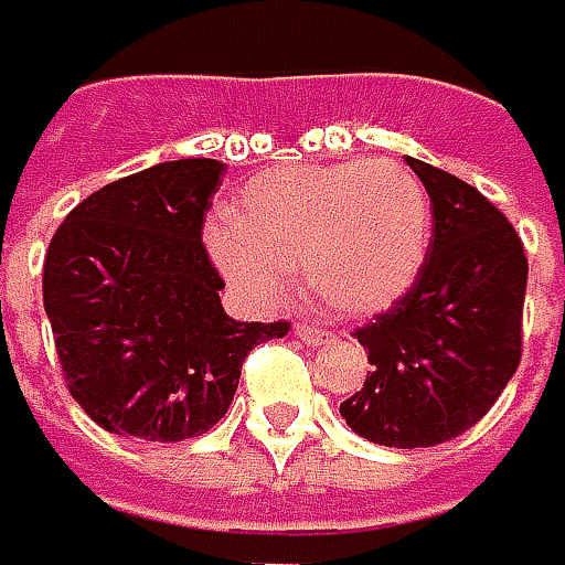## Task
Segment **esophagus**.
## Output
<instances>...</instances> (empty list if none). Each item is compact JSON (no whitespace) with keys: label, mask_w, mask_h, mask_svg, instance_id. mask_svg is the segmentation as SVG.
I'll return each instance as SVG.
<instances>
[{"label":"esophagus","mask_w":565,"mask_h":565,"mask_svg":"<svg viewBox=\"0 0 565 565\" xmlns=\"http://www.w3.org/2000/svg\"><path fill=\"white\" fill-rule=\"evenodd\" d=\"M296 338L308 347H321V343L331 341V331H324V328H318V324H311V321H299L296 324Z\"/></svg>","instance_id":"esophagus-1"}]
</instances>
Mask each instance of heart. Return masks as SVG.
Listing matches in <instances>:
<instances>
[{
	"mask_svg": "<svg viewBox=\"0 0 565 565\" xmlns=\"http://www.w3.org/2000/svg\"><path fill=\"white\" fill-rule=\"evenodd\" d=\"M430 234L418 177L388 160L282 167L244 185L209 244L227 279L260 299L305 273L308 292L338 315H376L408 292Z\"/></svg>",
	"mask_w": 565,
	"mask_h": 565,
	"instance_id": "obj_1",
	"label": "heart"
}]
</instances>
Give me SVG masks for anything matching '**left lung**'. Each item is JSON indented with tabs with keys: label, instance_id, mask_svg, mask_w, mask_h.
<instances>
[{
	"label": "left lung",
	"instance_id": "left-lung-1",
	"mask_svg": "<svg viewBox=\"0 0 565 565\" xmlns=\"http://www.w3.org/2000/svg\"><path fill=\"white\" fill-rule=\"evenodd\" d=\"M430 195V244L412 289L356 328L373 363L343 422L383 447H434L479 422L521 363L527 257L469 182L408 157Z\"/></svg>",
	"mask_w": 565,
	"mask_h": 565
}]
</instances>
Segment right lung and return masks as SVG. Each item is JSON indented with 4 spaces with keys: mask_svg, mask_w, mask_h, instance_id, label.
<instances>
[{
    "mask_svg": "<svg viewBox=\"0 0 565 565\" xmlns=\"http://www.w3.org/2000/svg\"><path fill=\"white\" fill-rule=\"evenodd\" d=\"M224 163L192 157L108 182L51 237L44 311L70 395L111 434L177 444L222 422L247 353L289 321H234L202 244Z\"/></svg>",
    "mask_w": 565,
    "mask_h": 565,
    "instance_id": "obj_1",
    "label": "right lung"
}]
</instances>
